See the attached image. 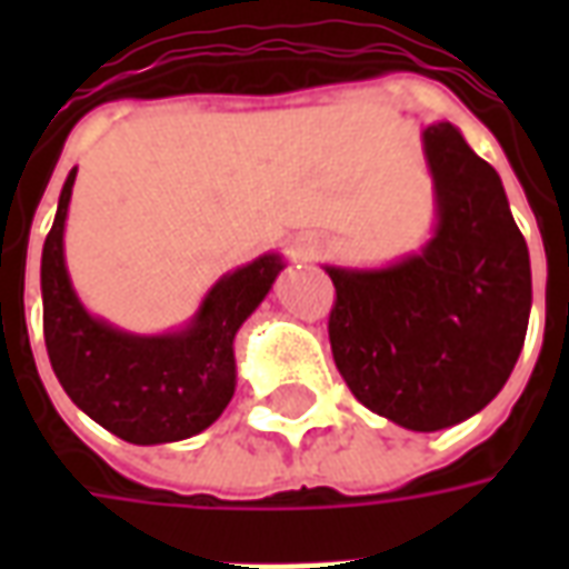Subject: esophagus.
Returning a JSON list of instances; mask_svg holds the SVG:
<instances>
[{
  "label": "esophagus",
  "mask_w": 569,
  "mask_h": 569,
  "mask_svg": "<svg viewBox=\"0 0 569 569\" xmlns=\"http://www.w3.org/2000/svg\"><path fill=\"white\" fill-rule=\"evenodd\" d=\"M292 252H296L298 259H313V252H317V247H313V243H305V240H296V247H292Z\"/></svg>",
  "instance_id": "34e87169"
}]
</instances>
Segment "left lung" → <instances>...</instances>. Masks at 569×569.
Here are the masks:
<instances>
[{"label":"left lung","mask_w":569,"mask_h":569,"mask_svg":"<svg viewBox=\"0 0 569 569\" xmlns=\"http://www.w3.org/2000/svg\"><path fill=\"white\" fill-rule=\"evenodd\" d=\"M436 224L381 268L326 264L329 341L362 406L415 432L463 423L509 381L530 320V256L497 170L451 121L420 130Z\"/></svg>","instance_id":"left-lung-1"}]
</instances>
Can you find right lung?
Listing matches in <instances>:
<instances>
[{
    "mask_svg": "<svg viewBox=\"0 0 569 569\" xmlns=\"http://www.w3.org/2000/svg\"><path fill=\"white\" fill-rule=\"evenodd\" d=\"M72 167L42 249L44 347L57 381L76 406L130 445H167L219 420L237 387L234 338L256 313L286 261L264 252L222 273L194 317L161 335L118 329L81 305L67 268Z\"/></svg>",
    "mask_w": 569,
    "mask_h": 569,
    "instance_id": "add662e5",
    "label": "right lung"
}]
</instances>
